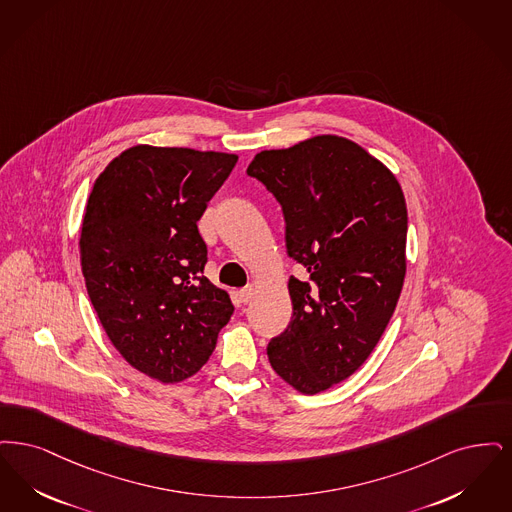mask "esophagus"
Wrapping results in <instances>:
<instances>
[{"label": "esophagus", "instance_id": "obj_1", "mask_svg": "<svg viewBox=\"0 0 512 512\" xmlns=\"http://www.w3.org/2000/svg\"><path fill=\"white\" fill-rule=\"evenodd\" d=\"M239 296H241V302H243V304H248V302L252 300V296H254V287L248 285L245 289L239 290Z\"/></svg>", "mask_w": 512, "mask_h": 512}]
</instances>
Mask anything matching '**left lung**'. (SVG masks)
<instances>
[{"label": "left lung", "mask_w": 512, "mask_h": 512, "mask_svg": "<svg viewBox=\"0 0 512 512\" xmlns=\"http://www.w3.org/2000/svg\"><path fill=\"white\" fill-rule=\"evenodd\" d=\"M246 174L281 204L292 317L267 344L273 371L302 394L354 375L375 350L405 277L407 208L377 158L338 135L262 151Z\"/></svg>", "instance_id": "left-lung-1"}]
</instances>
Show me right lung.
<instances>
[{
  "mask_svg": "<svg viewBox=\"0 0 512 512\" xmlns=\"http://www.w3.org/2000/svg\"><path fill=\"white\" fill-rule=\"evenodd\" d=\"M237 156L137 145L116 156L89 195L80 264L89 300L122 357L160 382L193 377L233 315L197 222Z\"/></svg>",
  "mask_w": 512,
  "mask_h": 512,
  "instance_id": "1",
  "label": "right lung"
}]
</instances>
